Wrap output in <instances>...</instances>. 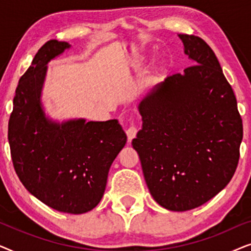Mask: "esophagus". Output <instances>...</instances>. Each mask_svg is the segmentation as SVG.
Returning a JSON list of instances; mask_svg holds the SVG:
<instances>
[{
	"label": "esophagus",
	"mask_w": 251,
	"mask_h": 251,
	"mask_svg": "<svg viewBox=\"0 0 251 251\" xmlns=\"http://www.w3.org/2000/svg\"><path fill=\"white\" fill-rule=\"evenodd\" d=\"M137 132H138V126H137L136 125H133V123H131L129 128L126 130V136H128L129 140H132L133 138H135V137L137 136Z\"/></svg>",
	"instance_id": "obj_1"
}]
</instances>
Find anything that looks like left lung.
<instances>
[{
    "instance_id": "1",
    "label": "left lung",
    "mask_w": 251,
    "mask_h": 251,
    "mask_svg": "<svg viewBox=\"0 0 251 251\" xmlns=\"http://www.w3.org/2000/svg\"><path fill=\"white\" fill-rule=\"evenodd\" d=\"M178 36L193 66L168 76L139 102L143 128L132 146L154 200L168 210L186 211L232 179L243 128L214 51L201 37Z\"/></svg>"
}]
</instances>
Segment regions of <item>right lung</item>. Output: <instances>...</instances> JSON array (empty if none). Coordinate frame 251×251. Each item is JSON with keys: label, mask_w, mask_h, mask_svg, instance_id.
<instances>
[{"label": "right lung", "mask_w": 251, "mask_h": 251, "mask_svg": "<svg viewBox=\"0 0 251 251\" xmlns=\"http://www.w3.org/2000/svg\"><path fill=\"white\" fill-rule=\"evenodd\" d=\"M71 46L50 40L20 77L8 139L16 174L44 204L67 214L90 211L104 195L109 168L126 143L118 120L60 123L46 118L40 97L47 64Z\"/></svg>", "instance_id": "obj_1"}]
</instances>
